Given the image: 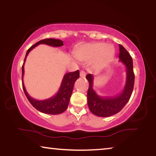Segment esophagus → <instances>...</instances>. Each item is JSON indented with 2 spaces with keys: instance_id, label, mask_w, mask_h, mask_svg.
Segmentation results:
<instances>
[{
  "instance_id": "obj_1",
  "label": "esophagus",
  "mask_w": 156,
  "mask_h": 156,
  "mask_svg": "<svg viewBox=\"0 0 156 156\" xmlns=\"http://www.w3.org/2000/svg\"><path fill=\"white\" fill-rule=\"evenodd\" d=\"M80 77L81 78H84L86 76V73H85V72H84V71H80Z\"/></svg>"
}]
</instances>
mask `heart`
<instances>
[{
  "mask_svg": "<svg viewBox=\"0 0 156 156\" xmlns=\"http://www.w3.org/2000/svg\"><path fill=\"white\" fill-rule=\"evenodd\" d=\"M115 52L114 47L111 44L104 43H84L76 48L73 54L82 62H92L95 68H101L112 59Z\"/></svg>",
  "mask_w": 156,
  "mask_h": 156,
  "instance_id": "heart-1",
  "label": "heart"
}]
</instances>
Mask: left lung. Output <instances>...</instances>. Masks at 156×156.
Returning a JSON list of instances; mask_svg holds the SVG:
<instances>
[{"label":"left lung","mask_w":156,"mask_h":156,"mask_svg":"<svg viewBox=\"0 0 156 156\" xmlns=\"http://www.w3.org/2000/svg\"><path fill=\"white\" fill-rule=\"evenodd\" d=\"M119 61L125 66L126 80L122 93L114 96L102 97L98 95L93 89L94 76L87 74L86 78L89 81L87 91V103L92 113L100 117H109L120 112L130 99L133 89L135 75L133 69V59L125 47L119 44Z\"/></svg>","instance_id":"obj_1"}]
</instances>
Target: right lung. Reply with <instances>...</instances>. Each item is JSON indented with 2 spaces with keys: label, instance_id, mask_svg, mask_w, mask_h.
Returning a JSON list of instances; mask_svg holds the SVG:
<instances>
[{
  "label": "right lung",
  "instance_id": "add662e5",
  "mask_svg": "<svg viewBox=\"0 0 156 156\" xmlns=\"http://www.w3.org/2000/svg\"><path fill=\"white\" fill-rule=\"evenodd\" d=\"M40 44H45L51 47H60L63 45V42L61 40H58V39L46 38L38 41V43L34 44L27 50L22 67V83L23 91H24L26 97H27V98L31 105L34 108H36L37 110H38L39 112L47 113V114H60V113H63L67 109L73 91V85H74L76 80L80 77V73H79V71L77 70L74 72L66 73L64 77H63L58 91L57 92V94L55 96L50 98L43 100H38L31 98L26 91L24 83H23L24 64L25 62L26 58H27V55L31 50Z\"/></svg>",
  "mask_w": 156,
  "mask_h": 156
}]
</instances>
